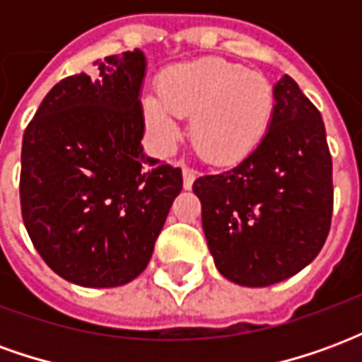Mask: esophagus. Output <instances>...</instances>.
Instances as JSON below:
<instances>
[{"instance_id": "1", "label": "esophagus", "mask_w": 362, "mask_h": 362, "mask_svg": "<svg viewBox=\"0 0 362 362\" xmlns=\"http://www.w3.org/2000/svg\"><path fill=\"white\" fill-rule=\"evenodd\" d=\"M182 178H184V189H189L194 186V180H196V170L184 168V170H182Z\"/></svg>"}]
</instances>
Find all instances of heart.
Listing matches in <instances>:
<instances>
[{
	"mask_svg": "<svg viewBox=\"0 0 362 362\" xmlns=\"http://www.w3.org/2000/svg\"><path fill=\"white\" fill-rule=\"evenodd\" d=\"M158 95L143 98V119L163 149L180 139L178 118H189V141L217 166L240 163L264 141L275 112L272 83L258 71L221 58L184 62L158 77Z\"/></svg>",
	"mask_w": 362,
	"mask_h": 362,
	"instance_id": "b5f03b06",
	"label": "heart"
}]
</instances>
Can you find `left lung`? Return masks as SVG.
I'll use <instances>...</instances> for the list:
<instances>
[{
  "label": "left lung",
  "mask_w": 362,
  "mask_h": 362,
  "mask_svg": "<svg viewBox=\"0 0 362 362\" xmlns=\"http://www.w3.org/2000/svg\"><path fill=\"white\" fill-rule=\"evenodd\" d=\"M272 126L250 155L194 182L215 267L243 287H267L310 264L334 209L332 157L316 106L288 75L273 85Z\"/></svg>",
  "instance_id": "8db88e82"
}]
</instances>
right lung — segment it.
I'll use <instances>...</instances> for the list:
<instances>
[{
  "label": "right lung",
  "instance_id": "right-lung-1",
  "mask_svg": "<svg viewBox=\"0 0 362 362\" xmlns=\"http://www.w3.org/2000/svg\"><path fill=\"white\" fill-rule=\"evenodd\" d=\"M54 85L23 135L21 211L42 259L69 283L108 288L147 267L182 170L143 153L141 50Z\"/></svg>",
  "mask_w": 362,
  "mask_h": 362
}]
</instances>
